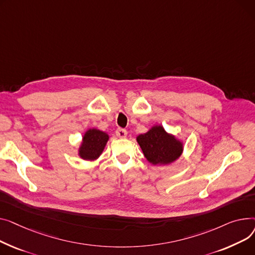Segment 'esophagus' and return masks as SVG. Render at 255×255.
I'll use <instances>...</instances> for the list:
<instances>
[{
    "mask_svg": "<svg viewBox=\"0 0 255 255\" xmlns=\"http://www.w3.org/2000/svg\"><path fill=\"white\" fill-rule=\"evenodd\" d=\"M115 132H116V134H117V137H119V138H126L127 134H128L127 129L122 128H118Z\"/></svg>",
    "mask_w": 255,
    "mask_h": 255,
    "instance_id": "esophagus-1",
    "label": "esophagus"
}]
</instances>
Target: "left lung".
<instances>
[{"instance_id":"obj_1","label":"left lung","mask_w":255,"mask_h":255,"mask_svg":"<svg viewBox=\"0 0 255 255\" xmlns=\"http://www.w3.org/2000/svg\"><path fill=\"white\" fill-rule=\"evenodd\" d=\"M137 142L147 160L152 164L171 163L181 155L183 149L182 144L167 133L160 126L140 134Z\"/></svg>"}]
</instances>
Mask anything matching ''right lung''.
I'll list each match as a JSON object with an SVG mask.
<instances>
[{
    "label": "right lung",
    "mask_w": 255,
    "mask_h": 255,
    "mask_svg": "<svg viewBox=\"0 0 255 255\" xmlns=\"http://www.w3.org/2000/svg\"><path fill=\"white\" fill-rule=\"evenodd\" d=\"M109 136L102 130L93 128L88 129L80 147L79 154L83 159H96L103 152L105 145H106Z\"/></svg>",
    "instance_id": "add662e5"
}]
</instances>
